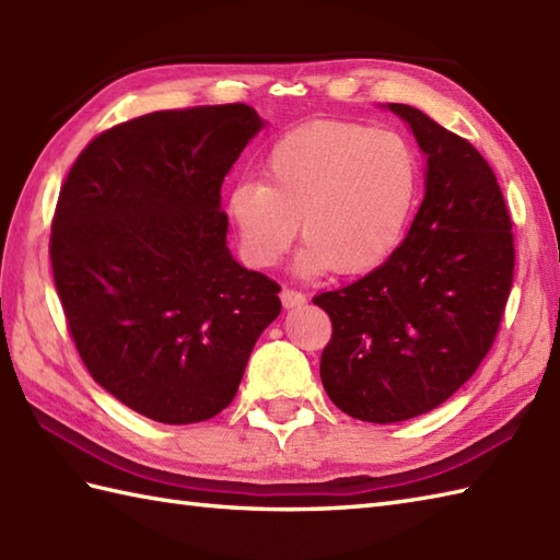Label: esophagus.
Wrapping results in <instances>:
<instances>
[{
	"mask_svg": "<svg viewBox=\"0 0 560 560\" xmlns=\"http://www.w3.org/2000/svg\"><path fill=\"white\" fill-rule=\"evenodd\" d=\"M281 303H283V307H303L307 303V299H305V293H301V291L283 289L281 291Z\"/></svg>",
	"mask_w": 560,
	"mask_h": 560,
	"instance_id": "1",
	"label": "esophagus"
}]
</instances>
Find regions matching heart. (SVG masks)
Instances as JSON below:
<instances>
[{
    "label": "heart",
    "mask_w": 560,
    "mask_h": 560,
    "mask_svg": "<svg viewBox=\"0 0 560 560\" xmlns=\"http://www.w3.org/2000/svg\"><path fill=\"white\" fill-rule=\"evenodd\" d=\"M421 165L389 129L317 120L273 141L265 183L243 180L225 213L249 267L271 269L299 235L305 277L335 269L355 277L395 253L419 192Z\"/></svg>",
    "instance_id": "heart-1"
}]
</instances>
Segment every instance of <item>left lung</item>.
<instances>
[{"label":"left lung","mask_w":560,"mask_h":560,"mask_svg":"<svg viewBox=\"0 0 560 560\" xmlns=\"http://www.w3.org/2000/svg\"><path fill=\"white\" fill-rule=\"evenodd\" d=\"M387 108L425 153V195L404 243L349 287L319 293L331 319L319 361L353 419L397 423L440 407L493 347L513 287V221L491 165L411 105Z\"/></svg>","instance_id":"obj_1"}]
</instances>
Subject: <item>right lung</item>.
<instances>
[{"label": "right lung", "mask_w": 560, "mask_h": 560, "mask_svg": "<svg viewBox=\"0 0 560 560\" xmlns=\"http://www.w3.org/2000/svg\"><path fill=\"white\" fill-rule=\"evenodd\" d=\"M265 127L245 103L105 129L59 189L50 259L91 377L159 423L213 419L281 313L277 281L233 259L221 185Z\"/></svg>", "instance_id": "obj_1"}]
</instances>
